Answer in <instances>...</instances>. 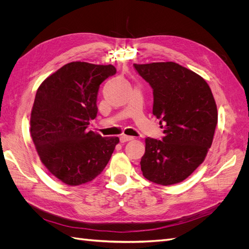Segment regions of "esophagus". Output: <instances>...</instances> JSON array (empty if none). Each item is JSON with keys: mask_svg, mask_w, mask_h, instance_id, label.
I'll list each match as a JSON object with an SVG mask.
<instances>
[{"mask_svg": "<svg viewBox=\"0 0 249 249\" xmlns=\"http://www.w3.org/2000/svg\"><path fill=\"white\" fill-rule=\"evenodd\" d=\"M133 139H134V137H132V136H126V135H122V136H120V142H122V143L127 142V141H131V140H133Z\"/></svg>", "mask_w": 249, "mask_h": 249, "instance_id": "34e87169", "label": "esophagus"}]
</instances>
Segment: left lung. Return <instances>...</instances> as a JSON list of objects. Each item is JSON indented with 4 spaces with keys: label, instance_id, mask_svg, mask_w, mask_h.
I'll use <instances>...</instances> for the list:
<instances>
[{
    "label": "left lung",
    "instance_id": "8db88e82",
    "mask_svg": "<svg viewBox=\"0 0 249 249\" xmlns=\"http://www.w3.org/2000/svg\"><path fill=\"white\" fill-rule=\"evenodd\" d=\"M154 90L153 114L165 136L145 139L143 177L168 186L183 182L205 161L217 125V106L199 74L176 62L134 64Z\"/></svg>",
    "mask_w": 249,
    "mask_h": 249
}]
</instances>
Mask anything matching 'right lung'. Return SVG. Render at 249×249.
Returning <instances> with one entry per match:
<instances>
[{"instance_id": "add662e5", "label": "right lung", "mask_w": 249, "mask_h": 249, "mask_svg": "<svg viewBox=\"0 0 249 249\" xmlns=\"http://www.w3.org/2000/svg\"><path fill=\"white\" fill-rule=\"evenodd\" d=\"M115 72L111 64L71 62L37 89L30 133L41 163L63 184L79 186L95 178L118 144V137L88 130L96 117L100 85Z\"/></svg>"}]
</instances>
